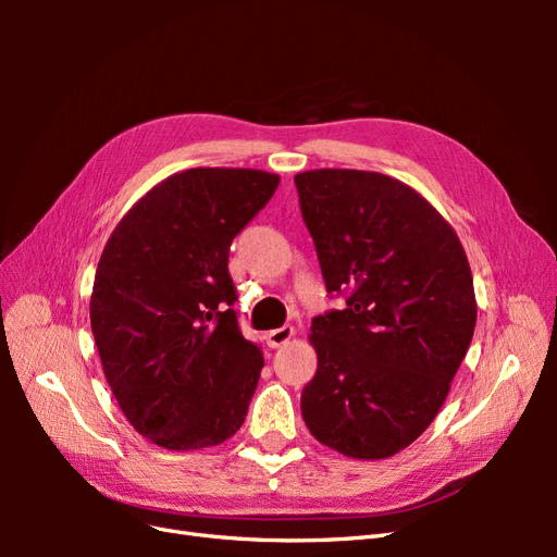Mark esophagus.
<instances>
[{"instance_id":"obj_1","label":"esophagus","mask_w":557,"mask_h":557,"mask_svg":"<svg viewBox=\"0 0 557 557\" xmlns=\"http://www.w3.org/2000/svg\"><path fill=\"white\" fill-rule=\"evenodd\" d=\"M293 334H295V330L290 325H283V327H276L272 332H267L264 339H267L269 348H278L283 344H288L293 339Z\"/></svg>"}]
</instances>
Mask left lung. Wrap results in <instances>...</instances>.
<instances>
[{
  "mask_svg": "<svg viewBox=\"0 0 557 557\" xmlns=\"http://www.w3.org/2000/svg\"><path fill=\"white\" fill-rule=\"evenodd\" d=\"M295 185L325 288L346 301L311 323L318 369L301 418L348 458H391L440 413L474 336L465 248L397 178L313 170Z\"/></svg>",
  "mask_w": 557,
  "mask_h": 557,
  "instance_id": "obj_1",
  "label": "left lung"
}]
</instances>
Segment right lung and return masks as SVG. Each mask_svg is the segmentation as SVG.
I'll use <instances>...</instances> for the list:
<instances>
[{
    "instance_id": "right-lung-1",
    "label": "right lung",
    "mask_w": 557,
    "mask_h": 557,
    "mask_svg": "<svg viewBox=\"0 0 557 557\" xmlns=\"http://www.w3.org/2000/svg\"><path fill=\"white\" fill-rule=\"evenodd\" d=\"M278 188L260 170L197 166L134 205L97 264L90 325L129 423L170 450L223 444L244 423L262 352L239 330L230 244Z\"/></svg>"
}]
</instances>
